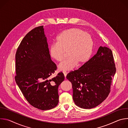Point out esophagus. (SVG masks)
Segmentation results:
<instances>
[{
    "instance_id": "esophagus-1",
    "label": "esophagus",
    "mask_w": 128,
    "mask_h": 128,
    "mask_svg": "<svg viewBox=\"0 0 128 128\" xmlns=\"http://www.w3.org/2000/svg\"><path fill=\"white\" fill-rule=\"evenodd\" d=\"M63 74H64V76H65V78H66V76H67V72L66 71H63Z\"/></svg>"
}]
</instances>
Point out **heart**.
<instances>
[{
    "mask_svg": "<svg viewBox=\"0 0 128 128\" xmlns=\"http://www.w3.org/2000/svg\"><path fill=\"white\" fill-rule=\"evenodd\" d=\"M57 42L50 46V55L57 62H61L66 55L69 57L59 64L61 71L74 69L78 63L86 62L92 54L94 42L91 36L79 28H71L62 31L57 38Z\"/></svg>",
    "mask_w": 128,
    "mask_h": 128,
    "instance_id": "heart-1",
    "label": "heart"
}]
</instances>
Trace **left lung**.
<instances>
[{
    "mask_svg": "<svg viewBox=\"0 0 128 128\" xmlns=\"http://www.w3.org/2000/svg\"><path fill=\"white\" fill-rule=\"evenodd\" d=\"M116 72L112 50L100 46L92 58L67 75L72 85L75 104L84 109L93 108L101 104L110 92Z\"/></svg>",
    "mask_w": 128,
    "mask_h": 128,
    "instance_id": "8db88e82",
    "label": "left lung"
}]
</instances>
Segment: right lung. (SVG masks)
Masks as SVG:
<instances>
[{
	"instance_id": "1",
	"label": "right lung",
	"mask_w": 128,
	"mask_h": 128,
	"mask_svg": "<svg viewBox=\"0 0 128 128\" xmlns=\"http://www.w3.org/2000/svg\"><path fill=\"white\" fill-rule=\"evenodd\" d=\"M57 66L51 60L44 26L29 32L16 54L15 80L27 101L33 107L46 110L59 102L58 86L64 80L62 72L50 77Z\"/></svg>"
}]
</instances>
